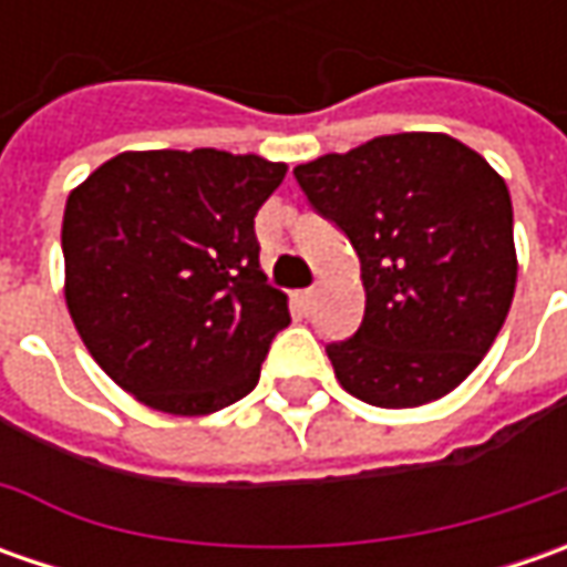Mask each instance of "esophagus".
I'll return each mask as SVG.
<instances>
[{"mask_svg":"<svg viewBox=\"0 0 567 567\" xmlns=\"http://www.w3.org/2000/svg\"><path fill=\"white\" fill-rule=\"evenodd\" d=\"M316 296H318V287H309V290H302V293H299V299L312 306V302H316Z\"/></svg>","mask_w":567,"mask_h":567,"instance_id":"34e87169","label":"esophagus"}]
</instances>
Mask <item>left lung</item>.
I'll use <instances>...</instances> for the list:
<instances>
[{
  "instance_id": "8db88e82",
  "label": "left lung",
  "mask_w": 567,
  "mask_h": 567,
  "mask_svg": "<svg viewBox=\"0 0 567 567\" xmlns=\"http://www.w3.org/2000/svg\"><path fill=\"white\" fill-rule=\"evenodd\" d=\"M293 176L360 255V331L328 343L340 388L388 410L445 398L489 353L512 309L505 179L442 132L381 135Z\"/></svg>"
}]
</instances>
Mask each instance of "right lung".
I'll return each instance as SVG.
<instances>
[{"label":"right lung","instance_id":"right-lung-1","mask_svg":"<svg viewBox=\"0 0 567 567\" xmlns=\"http://www.w3.org/2000/svg\"><path fill=\"white\" fill-rule=\"evenodd\" d=\"M287 176L258 154L125 151L72 188L65 306L97 365L151 410L217 413L258 384L287 296L255 214Z\"/></svg>","mask_w":567,"mask_h":567}]
</instances>
